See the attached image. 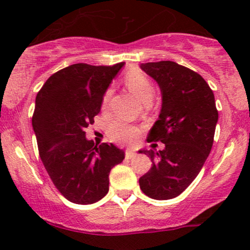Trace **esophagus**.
I'll return each instance as SVG.
<instances>
[{"instance_id": "34e87169", "label": "esophagus", "mask_w": 250, "mask_h": 250, "mask_svg": "<svg viewBox=\"0 0 250 250\" xmlns=\"http://www.w3.org/2000/svg\"><path fill=\"white\" fill-rule=\"evenodd\" d=\"M125 159L127 160H130V159H133V157H135L136 156V154L134 153V151H131V150H125Z\"/></svg>"}]
</instances>
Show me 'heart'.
<instances>
[{
  "mask_svg": "<svg viewBox=\"0 0 250 250\" xmlns=\"http://www.w3.org/2000/svg\"><path fill=\"white\" fill-rule=\"evenodd\" d=\"M123 81L129 88V90L133 91L135 95L140 97L143 102L148 103L151 101L155 93L154 83L141 69H137V68L129 69L125 74ZM111 95H113V89L108 88L102 96V109L108 107ZM140 133H141L140 128H137L136 125H129V123L122 121V120H116V121L111 122L108 128L109 137L114 142L121 143V145H131V143H134L139 137Z\"/></svg>",
  "mask_w": 250,
  "mask_h": 250,
  "instance_id": "b5f03b06",
  "label": "heart"
}]
</instances>
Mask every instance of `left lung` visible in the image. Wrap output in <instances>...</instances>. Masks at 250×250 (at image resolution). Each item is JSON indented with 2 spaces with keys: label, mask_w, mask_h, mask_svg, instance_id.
I'll list each match as a JSON object with an SVG mask.
<instances>
[{
  "label": "left lung",
  "mask_w": 250,
  "mask_h": 250,
  "mask_svg": "<svg viewBox=\"0 0 250 250\" xmlns=\"http://www.w3.org/2000/svg\"><path fill=\"white\" fill-rule=\"evenodd\" d=\"M159 83L162 109L148 135L165 149L141 150L151 168L140 177V188L155 200H170L185 191L205 165L214 142L219 111L214 93L200 74L173 61L142 63Z\"/></svg>",
  "instance_id": "1"
}]
</instances>
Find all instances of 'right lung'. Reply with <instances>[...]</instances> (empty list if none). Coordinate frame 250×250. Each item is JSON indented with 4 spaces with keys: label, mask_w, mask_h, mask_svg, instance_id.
Here are the masks:
<instances>
[{
    "label": "right lung",
    "mask_w": 250,
    "mask_h": 250,
    "mask_svg": "<svg viewBox=\"0 0 250 250\" xmlns=\"http://www.w3.org/2000/svg\"><path fill=\"white\" fill-rule=\"evenodd\" d=\"M123 64L75 63L53 74L36 95L31 122L40 156L57 190L73 203L90 205L104 197L111 168L125 159L121 149L94 145L84 131Z\"/></svg>",
    "instance_id": "right-lung-1"
}]
</instances>
